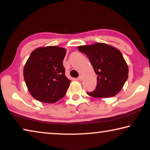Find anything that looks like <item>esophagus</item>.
<instances>
[{"label": "esophagus", "mask_w": 150, "mask_h": 150, "mask_svg": "<svg viewBox=\"0 0 150 150\" xmlns=\"http://www.w3.org/2000/svg\"><path fill=\"white\" fill-rule=\"evenodd\" d=\"M82 79H83L82 75H80L79 77H78V80H79V81H81V80H82Z\"/></svg>", "instance_id": "obj_1"}]
</instances>
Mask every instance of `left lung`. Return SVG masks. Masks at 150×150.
Returning <instances> with one entry per match:
<instances>
[{"instance_id": "1", "label": "left lung", "mask_w": 150, "mask_h": 150, "mask_svg": "<svg viewBox=\"0 0 150 150\" xmlns=\"http://www.w3.org/2000/svg\"><path fill=\"white\" fill-rule=\"evenodd\" d=\"M89 59L97 75L95 91L87 93L95 98L112 97L120 92L128 77V67L122 53L104 43L78 47Z\"/></svg>"}]
</instances>
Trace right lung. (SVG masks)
Here are the masks:
<instances>
[{"mask_svg":"<svg viewBox=\"0 0 150 150\" xmlns=\"http://www.w3.org/2000/svg\"><path fill=\"white\" fill-rule=\"evenodd\" d=\"M65 48L38 47L31 53L24 68V78L30 93L45 103H54L65 96L71 81L65 75Z\"/></svg>","mask_w":150,"mask_h":150,"instance_id":"right-lung-1","label":"right lung"}]
</instances>
